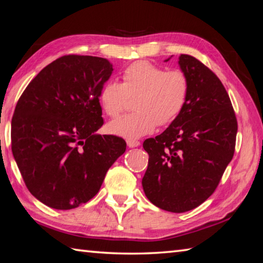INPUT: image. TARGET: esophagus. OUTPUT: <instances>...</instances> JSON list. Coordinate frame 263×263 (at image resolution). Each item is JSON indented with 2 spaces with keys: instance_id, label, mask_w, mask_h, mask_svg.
Segmentation results:
<instances>
[{
  "instance_id": "esophagus-1",
  "label": "esophagus",
  "mask_w": 263,
  "mask_h": 263,
  "mask_svg": "<svg viewBox=\"0 0 263 263\" xmlns=\"http://www.w3.org/2000/svg\"><path fill=\"white\" fill-rule=\"evenodd\" d=\"M126 144L130 148H133V147H137V146L140 145V142L138 140H133V139H127L126 140Z\"/></svg>"
}]
</instances>
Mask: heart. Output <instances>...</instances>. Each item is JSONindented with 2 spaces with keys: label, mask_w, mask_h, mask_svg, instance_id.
<instances>
[{
  "label": "heart",
  "mask_w": 263,
  "mask_h": 263,
  "mask_svg": "<svg viewBox=\"0 0 263 263\" xmlns=\"http://www.w3.org/2000/svg\"><path fill=\"white\" fill-rule=\"evenodd\" d=\"M123 83L109 80L100 90V103L110 117L125 109L130 97H137V112L108 124L112 135L137 139L155 127L172 123L184 109L189 97L188 77L182 70H169L148 61H137L123 72Z\"/></svg>",
  "instance_id": "heart-1"
}]
</instances>
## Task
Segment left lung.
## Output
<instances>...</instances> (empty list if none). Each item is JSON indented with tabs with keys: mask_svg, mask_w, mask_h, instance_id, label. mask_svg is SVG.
I'll use <instances>...</instances> for the list:
<instances>
[{
	"mask_svg": "<svg viewBox=\"0 0 263 263\" xmlns=\"http://www.w3.org/2000/svg\"><path fill=\"white\" fill-rule=\"evenodd\" d=\"M179 66L189 80L188 101L161 135L144 141L149 158L141 181L151 203L176 213L193 210L213 194L233 158L238 131L217 75L188 54L179 57Z\"/></svg>",
	"mask_w": 263,
	"mask_h": 263,
	"instance_id": "8db88e82",
	"label": "left lung"
}]
</instances>
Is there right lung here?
<instances>
[{
    "instance_id": "add662e5",
    "label": "right lung",
    "mask_w": 263,
    "mask_h": 263,
    "mask_svg": "<svg viewBox=\"0 0 263 263\" xmlns=\"http://www.w3.org/2000/svg\"><path fill=\"white\" fill-rule=\"evenodd\" d=\"M104 58L65 55L29 83L11 121V149L26 186L57 210L87 203L126 142L101 136L100 90L112 74Z\"/></svg>"
}]
</instances>
